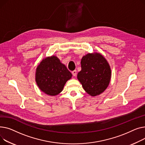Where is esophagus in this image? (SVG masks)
Segmentation results:
<instances>
[{"label": "esophagus", "instance_id": "1", "mask_svg": "<svg viewBox=\"0 0 145 145\" xmlns=\"http://www.w3.org/2000/svg\"><path fill=\"white\" fill-rule=\"evenodd\" d=\"M72 74L73 75V76H75L76 75V70H74L73 71H72Z\"/></svg>", "mask_w": 145, "mask_h": 145}]
</instances>
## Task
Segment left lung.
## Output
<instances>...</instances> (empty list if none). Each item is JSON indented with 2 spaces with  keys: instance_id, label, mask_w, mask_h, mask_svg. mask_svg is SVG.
<instances>
[{
  "instance_id": "8db88e82",
  "label": "left lung",
  "mask_w": 145,
  "mask_h": 145,
  "mask_svg": "<svg viewBox=\"0 0 145 145\" xmlns=\"http://www.w3.org/2000/svg\"><path fill=\"white\" fill-rule=\"evenodd\" d=\"M81 67L77 78L84 89L92 97L100 95L111 78V70L106 58L99 53H88L82 57Z\"/></svg>"
}]
</instances>
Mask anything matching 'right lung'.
Listing matches in <instances>:
<instances>
[{
    "mask_svg": "<svg viewBox=\"0 0 145 145\" xmlns=\"http://www.w3.org/2000/svg\"><path fill=\"white\" fill-rule=\"evenodd\" d=\"M72 76L59 58L52 56L42 59L37 65L35 79L42 92L50 96H56L63 91L66 82Z\"/></svg>",
    "mask_w": 145,
    "mask_h": 145,
    "instance_id": "add662e5",
    "label": "right lung"
}]
</instances>
